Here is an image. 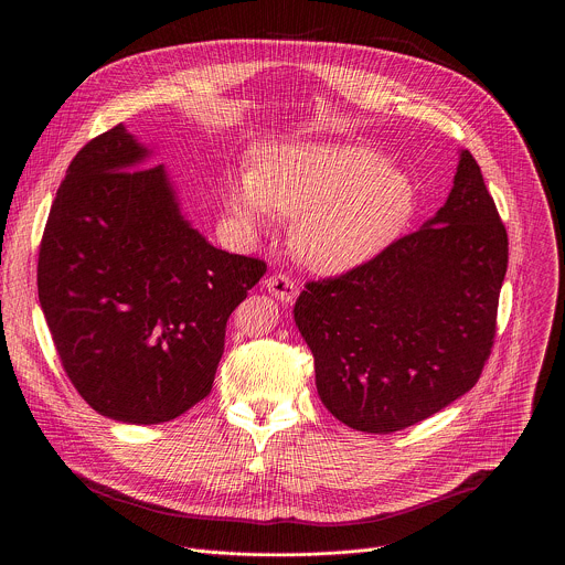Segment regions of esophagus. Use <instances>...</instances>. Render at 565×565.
I'll return each mask as SVG.
<instances>
[{"label":"esophagus","mask_w":565,"mask_h":565,"mask_svg":"<svg viewBox=\"0 0 565 565\" xmlns=\"http://www.w3.org/2000/svg\"><path fill=\"white\" fill-rule=\"evenodd\" d=\"M266 288H268V292H270L275 299H279V301H284V303L295 301V297H297V292H299L297 284H295L288 275H281V273L270 275V277L266 279Z\"/></svg>","instance_id":"1"}]
</instances>
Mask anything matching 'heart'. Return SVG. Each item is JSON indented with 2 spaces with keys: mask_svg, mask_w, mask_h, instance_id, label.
I'll use <instances>...</instances> for the list:
<instances>
[{
  "mask_svg": "<svg viewBox=\"0 0 565 565\" xmlns=\"http://www.w3.org/2000/svg\"><path fill=\"white\" fill-rule=\"evenodd\" d=\"M227 207L248 227H266L273 212L295 218L297 257L319 273H344L407 225L414 185L364 145H281L230 185Z\"/></svg>",
  "mask_w": 565,
  "mask_h": 565,
  "instance_id": "1",
  "label": "heart"
}]
</instances>
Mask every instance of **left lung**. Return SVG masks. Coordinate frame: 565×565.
I'll return each mask as SVG.
<instances>
[{
	"instance_id": "obj_1",
	"label": "left lung",
	"mask_w": 565,
	"mask_h": 565,
	"mask_svg": "<svg viewBox=\"0 0 565 565\" xmlns=\"http://www.w3.org/2000/svg\"><path fill=\"white\" fill-rule=\"evenodd\" d=\"M505 270V225L462 149L436 216L297 297L324 407L351 429L391 434L465 395L494 347Z\"/></svg>"
}]
</instances>
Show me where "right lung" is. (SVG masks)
Wrapping results in <instances>:
<instances>
[{
  "label": "right lung",
  "mask_w": 565,
  "mask_h": 565,
  "mask_svg": "<svg viewBox=\"0 0 565 565\" xmlns=\"http://www.w3.org/2000/svg\"><path fill=\"white\" fill-rule=\"evenodd\" d=\"M125 125L75 153L49 212L38 295L64 373L98 414L168 423L214 382L232 310L264 277L185 221Z\"/></svg>",
  "instance_id": "1"
}]
</instances>
